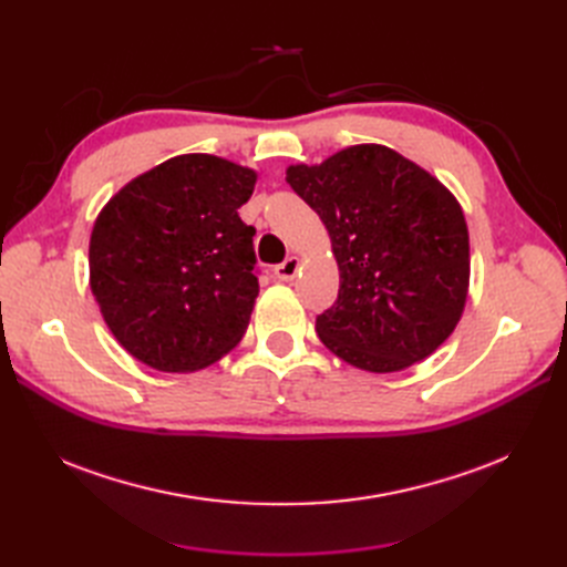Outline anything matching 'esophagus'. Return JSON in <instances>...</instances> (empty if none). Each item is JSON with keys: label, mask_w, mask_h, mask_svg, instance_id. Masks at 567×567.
I'll list each match as a JSON object with an SVG mask.
<instances>
[{"label": "esophagus", "mask_w": 567, "mask_h": 567, "mask_svg": "<svg viewBox=\"0 0 567 567\" xmlns=\"http://www.w3.org/2000/svg\"><path fill=\"white\" fill-rule=\"evenodd\" d=\"M298 271H300V257H288L286 262L274 267V277L279 281H293Z\"/></svg>", "instance_id": "1"}]
</instances>
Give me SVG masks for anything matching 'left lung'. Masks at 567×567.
<instances>
[{
	"label": "left lung",
	"mask_w": 567,
	"mask_h": 567,
	"mask_svg": "<svg viewBox=\"0 0 567 567\" xmlns=\"http://www.w3.org/2000/svg\"><path fill=\"white\" fill-rule=\"evenodd\" d=\"M286 182L323 221L338 262V300L317 317L323 346L371 373L431 357L468 298V227L456 196L381 144L288 165Z\"/></svg>",
	"instance_id": "left-lung-1"
}]
</instances>
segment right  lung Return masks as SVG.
I'll return each instance as SVG.
<instances>
[{
	"mask_svg": "<svg viewBox=\"0 0 567 567\" xmlns=\"http://www.w3.org/2000/svg\"><path fill=\"white\" fill-rule=\"evenodd\" d=\"M257 182L210 153H184L134 177L101 208L90 288L134 359L167 373L210 367L244 338L260 293L255 229L238 217Z\"/></svg>",
	"mask_w": 567,
	"mask_h": 567,
	"instance_id": "obj_1",
	"label": "right lung"
}]
</instances>
